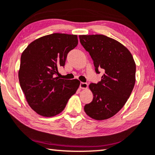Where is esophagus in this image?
Listing matches in <instances>:
<instances>
[{"label":"esophagus","mask_w":155,"mask_h":155,"mask_svg":"<svg viewBox=\"0 0 155 155\" xmlns=\"http://www.w3.org/2000/svg\"><path fill=\"white\" fill-rule=\"evenodd\" d=\"M87 87H88V84H87V83H84V82H81L80 83V88L81 89H87Z\"/></svg>","instance_id":"obj_1"}]
</instances>
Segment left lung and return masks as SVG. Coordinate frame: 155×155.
Here are the masks:
<instances>
[{"mask_svg": "<svg viewBox=\"0 0 155 155\" xmlns=\"http://www.w3.org/2000/svg\"><path fill=\"white\" fill-rule=\"evenodd\" d=\"M84 48L93 60L96 73L104 71L97 84H90L93 100L84 106L88 116L106 120L116 114L131 95L136 81V63L124 45L103 35H79Z\"/></svg>", "mask_w": 155, "mask_h": 155, "instance_id": "1", "label": "left lung"}]
</instances>
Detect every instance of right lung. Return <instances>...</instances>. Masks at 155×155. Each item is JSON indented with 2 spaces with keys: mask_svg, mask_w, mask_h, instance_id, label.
Wrapping results in <instances>:
<instances>
[{
  "mask_svg": "<svg viewBox=\"0 0 155 155\" xmlns=\"http://www.w3.org/2000/svg\"><path fill=\"white\" fill-rule=\"evenodd\" d=\"M77 45V35L53 33L31 42L22 53L18 80L27 103L37 114L58 115L79 87L78 79L55 77Z\"/></svg>",
  "mask_w": 155,
  "mask_h": 155,
  "instance_id": "add662e5",
  "label": "right lung"
}]
</instances>
